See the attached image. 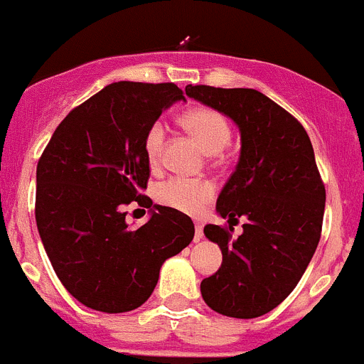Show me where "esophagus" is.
<instances>
[{
  "label": "esophagus",
  "instance_id": "34e87169",
  "mask_svg": "<svg viewBox=\"0 0 364 364\" xmlns=\"http://www.w3.org/2000/svg\"><path fill=\"white\" fill-rule=\"evenodd\" d=\"M203 240V227L200 223H196V232H194V242H200Z\"/></svg>",
  "mask_w": 364,
  "mask_h": 364
}]
</instances>
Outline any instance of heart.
<instances>
[{
	"label": "heart",
	"instance_id": "heart-1",
	"mask_svg": "<svg viewBox=\"0 0 364 364\" xmlns=\"http://www.w3.org/2000/svg\"><path fill=\"white\" fill-rule=\"evenodd\" d=\"M181 124L203 146L207 154H218L223 150L232 135L229 119L208 106H196L183 113ZM164 134L166 129L161 121L151 122L144 132L143 151L151 168L159 166L163 159ZM214 192H216V186L208 179H188L173 176V178L157 183L154 188V198L163 207H170L179 213L196 214L213 200Z\"/></svg>",
	"mask_w": 364,
	"mask_h": 364
}]
</instances>
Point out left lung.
Wrapping results in <instances>:
<instances>
[{
    "label": "left lung",
    "instance_id": "1",
    "mask_svg": "<svg viewBox=\"0 0 364 364\" xmlns=\"http://www.w3.org/2000/svg\"><path fill=\"white\" fill-rule=\"evenodd\" d=\"M185 93L225 113L242 134L240 161L216 203L229 225L205 227L223 262L201 295L227 317H260L295 289L321 240L326 188L314 146L304 126L260 91L191 84ZM240 215L248 223L235 239Z\"/></svg>",
    "mask_w": 364,
    "mask_h": 364
}]
</instances>
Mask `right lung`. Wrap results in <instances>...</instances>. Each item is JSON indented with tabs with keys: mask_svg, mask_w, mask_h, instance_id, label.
I'll return each mask as SVG.
<instances>
[{
	"mask_svg": "<svg viewBox=\"0 0 364 364\" xmlns=\"http://www.w3.org/2000/svg\"><path fill=\"white\" fill-rule=\"evenodd\" d=\"M181 99L172 82H113L73 107L38 161V232L60 282L87 308L144 304L163 262L194 238L191 218L170 207L156 205L141 227L124 213L132 201L151 207L144 132Z\"/></svg>",
	"mask_w": 364,
	"mask_h": 364,
	"instance_id": "1",
	"label": "right lung"
}]
</instances>
